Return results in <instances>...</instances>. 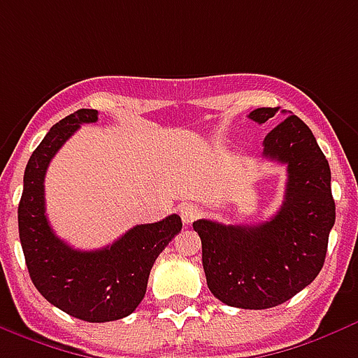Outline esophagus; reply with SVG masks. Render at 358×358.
Returning <instances> with one entry per match:
<instances>
[{
    "label": "esophagus",
    "instance_id": "esophagus-1",
    "mask_svg": "<svg viewBox=\"0 0 358 358\" xmlns=\"http://www.w3.org/2000/svg\"><path fill=\"white\" fill-rule=\"evenodd\" d=\"M180 216L184 220V224H192L193 220H197L201 216V208L193 203H186L180 206Z\"/></svg>",
    "mask_w": 358,
    "mask_h": 358
}]
</instances>
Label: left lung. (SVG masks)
<instances>
[{"mask_svg": "<svg viewBox=\"0 0 358 358\" xmlns=\"http://www.w3.org/2000/svg\"><path fill=\"white\" fill-rule=\"evenodd\" d=\"M277 112L258 108L248 117L266 123ZM264 157L287 165L288 172L285 201L275 216L256 226L193 222L203 245L206 285L220 301L241 309L279 306L311 285L322 269L336 222L330 166L298 115H288L267 134Z\"/></svg>", "mask_w": 358, "mask_h": 358, "instance_id": "obj_1", "label": "left lung"}]
</instances>
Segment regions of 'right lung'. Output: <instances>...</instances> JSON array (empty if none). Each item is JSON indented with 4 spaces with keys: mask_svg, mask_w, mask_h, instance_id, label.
<instances>
[{
    "mask_svg": "<svg viewBox=\"0 0 358 358\" xmlns=\"http://www.w3.org/2000/svg\"><path fill=\"white\" fill-rule=\"evenodd\" d=\"M96 121V110H78L52 125L31 153L18 203V235L31 282L45 300L76 319L110 322L144 300L153 262L178 235L182 220L171 214L134 226L100 250H78L58 239L45 214V172L79 127Z\"/></svg>",
    "mask_w": 358,
    "mask_h": 358,
    "instance_id": "obj_1",
    "label": "right lung"
}]
</instances>
